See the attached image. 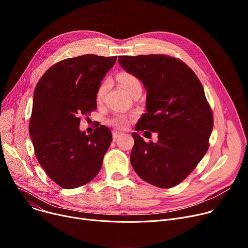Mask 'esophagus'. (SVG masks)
Returning a JSON list of instances; mask_svg holds the SVG:
<instances>
[{
  "label": "esophagus",
  "mask_w": 248,
  "mask_h": 248,
  "mask_svg": "<svg viewBox=\"0 0 248 248\" xmlns=\"http://www.w3.org/2000/svg\"><path fill=\"white\" fill-rule=\"evenodd\" d=\"M122 133H119V132H113L112 133V139H113V140H116L117 139H119L120 137H122Z\"/></svg>",
  "instance_id": "1"
}]
</instances>
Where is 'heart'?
I'll use <instances>...</instances> for the list:
<instances>
[{"label":"heart","instance_id":"b5f03b06","mask_svg":"<svg viewBox=\"0 0 248 248\" xmlns=\"http://www.w3.org/2000/svg\"><path fill=\"white\" fill-rule=\"evenodd\" d=\"M116 80L119 81V83L127 91V93L131 94L133 91L140 86V82L138 79V78L128 72H121L117 74L116 76ZM108 88V81H104L97 89L96 93V98L100 100L103 95L106 94L107 90ZM108 124L111 126H114L116 128H125L128 125V117L124 114H115L112 116L111 119L108 120Z\"/></svg>","mask_w":248,"mask_h":248}]
</instances>
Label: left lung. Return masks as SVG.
I'll return each instance as SVG.
<instances>
[{
	"label": "left lung",
	"instance_id": "1",
	"mask_svg": "<svg viewBox=\"0 0 248 248\" xmlns=\"http://www.w3.org/2000/svg\"><path fill=\"white\" fill-rule=\"evenodd\" d=\"M119 63L147 90L146 108L136 131L158 133L149 144L133 133L131 164L144 181L160 188L181 183L202 160L213 129V114L193 70L167 55L120 56Z\"/></svg>",
	"mask_w": 248,
	"mask_h": 248
}]
</instances>
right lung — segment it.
<instances>
[{"label": "right lung", "mask_w": 248, "mask_h": 248, "mask_svg": "<svg viewBox=\"0 0 248 248\" xmlns=\"http://www.w3.org/2000/svg\"><path fill=\"white\" fill-rule=\"evenodd\" d=\"M116 56L86 54L62 60L37 83L29 133L36 158L46 174L65 189L83 186L102 166L112 140L100 125L93 134L79 129L82 115L96 109V93Z\"/></svg>", "instance_id": "right-lung-1"}]
</instances>
